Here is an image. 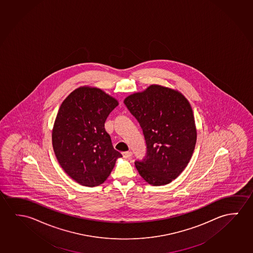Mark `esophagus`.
I'll use <instances>...</instances> for the list:
<instances>
[{
	"label": "esophagus",
	"mask_w": 253,
	"mask_h": 253,
	"mask_svg": "<svg viewBox=\"0 0 253 253\" xmlns=\"http://www.w3.org/2000/svg\"><path fill=\"white\" fill-rule=\"evenodd\" d=\"M123 154V157L125 158V159H128V158H130L131 156H132V152H125L122 153Z\"/></svg>",
	"instance_id": "obj_1"
}]
</instances>
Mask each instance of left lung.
Returning <instances> with one entry per match:
<instances>
[{"mask_svg":"<svg viewBox=\"0 0 253 253\" xmlns=\"http://www.w3.org/2000/svg\"><path fill=\"white\" fill-rule=\"evenodd\" d=\"M125 104L143 129L145 158L135 162L141 177L152 186L176 179L189 163L196 144L190 103L179 91L160 85L128 95Z\"/></svg>","mask_w":253,"mask_h":253,"instance_id":"obj_1","label":"left lung"}]
</instances>
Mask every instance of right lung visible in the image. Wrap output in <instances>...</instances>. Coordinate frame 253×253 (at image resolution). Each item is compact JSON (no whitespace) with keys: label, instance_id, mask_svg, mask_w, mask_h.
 I'll return each mask as SVG.
<instances>
[{"label":"right lung","instance_id":"1","mask_svg":"<svg viewBox=\"0 0 253 253\" xmlns=\"http://www.w3.org/2000/svg\"><path fill=\"white\" fill-rule=\"evenodd\" d=\"M117 105V100L100 88L81 86L58 109L51 135L55 155L63 170L81 185L102 184L122 157L104 128Z\"/></svg>","mask_w":253,"mask_h":253}]
</instances>
